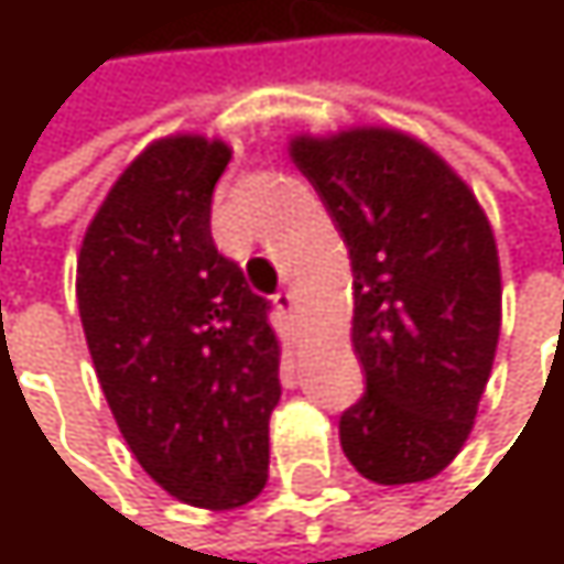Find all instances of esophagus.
Returning a JSON list of instances; mask_svg holds the SVG:
<instances>
[{
	"label": "esophagus",
	"instance_id": "esophagus-1",
	"mask_svg": "<svg viewBox=\"0 0 564 564\" xmlns=\"http://www.w3.org/2000/svg\"><path fill=\"white\" fill-rule=\"evenodd\" d=\"M274 303H278V310L286 313V316H293V306H296V296L290 293V290H281L278 296H274Z\"/></svg>",
	"mask_w": 564,
	"mask_h": 564
}]
</instances>
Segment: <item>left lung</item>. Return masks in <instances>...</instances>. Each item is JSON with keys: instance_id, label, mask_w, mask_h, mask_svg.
Wrapping results in <instances>:
<instances>
[{"instance_id": "left-lung-1", "label": "left lung", "mask_w": 564, "mask_h": 564, "mask_svg": "<svg viewBox=\"0 0 564 564\" xmlns=\"http://www.w3.org/2000/svg\"><path fill=\"white\" fill-rule=\"evenodd\" d=\"M290 160L352 261V349L366 394L339 441L372 484L437 477L474 431L503 319L497 238L474 188L392 127L300 133Z\"/></svg>"}]
</instances>
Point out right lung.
Instances as JSON below:
<instances>
[{
  "label": "right lung",
  "instance_id": "right-lung-1",
  "mask_svg": "<svg viewBox=\"0 0 564 564\" xmlns=\"http://www.w3.org/2000/svg\"><path fill=\"white\" fill-rule=\"evenodd\" d=\"M225 140H153L84 231L77 310L104 398L140 467L175 500L238 509L268 484L281 339L212 241Z\"/></svg>",
  "mask_w": 564,
  "mask_h": 564
}]
</instances>
